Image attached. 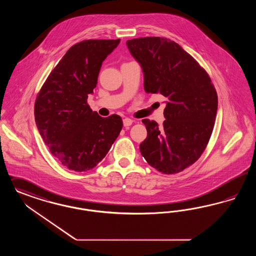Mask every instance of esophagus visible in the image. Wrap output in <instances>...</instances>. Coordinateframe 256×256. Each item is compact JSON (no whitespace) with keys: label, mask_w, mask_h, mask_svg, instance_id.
<instances>
[{"label":"esophagus","mask_w":256,"mask_h":256,"mask_svg":"<svg viewBox=\"0 0 256 256\" xmlns=\"http://www.w3.org/2000/svg\"><path fill=\"white\" fill-rule=\"evenodd\" d=\"M124 126V128H128V126H132L133 123L132 120V119H130V118H124L123 120Z\"/></svg>","instance_id":"34e87169"}]
</instances>
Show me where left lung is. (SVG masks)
Wrapping results in <instances>:
<instances>
[{"instance_id": "left-lung-1", "label": "left lung", "mask_w": 256, "mask_h": 256, "mask_svg": "<svg viewBox=\"0 0 256 256\" xmlns=\"http://www.w3.org/2000/svg\"><path fill=\"white\" fill-rule=\"evenodd\" d=\"M144 73L146 93L168 101L163 126L143 119L148 136L140 144L146 161L164 174H178L195 163L208 143L218 106L208 73L174 41L144 37L126 41Z\"/></svg>"}]
</instances>
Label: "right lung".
<instances>
[{"label": "right lung", "instance_id": "add662e5", "mask_svg": "<svg viewBox=\"0 0 256 256\" xmlns=\"http://www.w3.org/2000/svg\"><path fill=\"white\" fill-rule=\"evenodd\" d=\"M119 42L120 39L86 40L72 46L35 101V122L42 141L68 170L82 172L96 166L123 128L119 115L104 118L86 102L102 62Z\"/></svg>", "mask_w": 256, "mask_h": 256}]
</instances>
